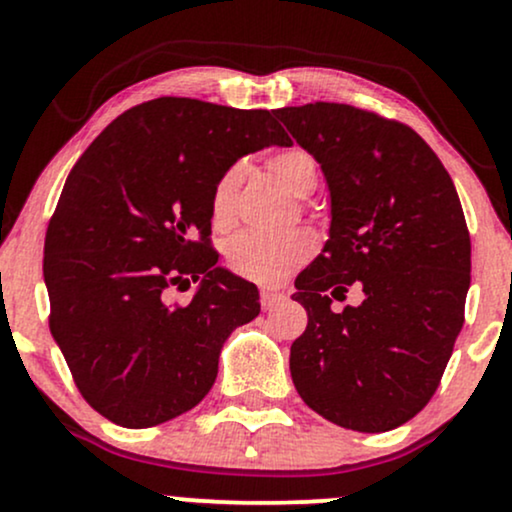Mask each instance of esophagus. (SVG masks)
<instances>
[{
  "label": "esophagus",
  "instance_id": "34e87169",
  "mask_svg": "<svg viewBox=\"0 0 512 512\" xmlns=\"http://www.w3.org/2000/svg\"><path fill=\"white\" fill-rule=\"evenodd\" d=\"M260 303H262L264 310H272V308H276V305L286 303V293L279 291V289H262Z\"/></svg>",
  "mask_w": 512,
  "mask_h": 512
}]
</instances>
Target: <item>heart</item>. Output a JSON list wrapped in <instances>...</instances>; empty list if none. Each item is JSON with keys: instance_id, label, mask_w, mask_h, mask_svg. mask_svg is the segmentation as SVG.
Instances as JSON below:
<instances>
[{"instance_id": "1", "label": "heart", "mask_w": 512, "mask_h": 512, "mask_svg": "<svg viewBox=\"0 0 512 512\" xmlns=\"http://www.w3.org/2000/svg\"><path fill=\"white\" fill-rule=\"evenodd\" d=\"M269 170L293 197H308L317 185V163L305 149L291 146L269 158ZM243 180V166H231L221 173L211 190V221L216 228L231 226L236 209V192ZM315 252V240L310 233L293 231L286 236H260V233H240L228 245V267L243 279L257 284H276L286 279L293 269L301 267Z\"/></svg>"}]
</instances>
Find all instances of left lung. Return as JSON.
Returning a JSON list of instances; mask_svg holds the SVG:
<instances>
[{"mask_svg": "<svg viewBox=\"0 0 512 512\" xmlns=\"http://www.w3.org/2000/svg\"><path fill=\"white\" fill-rule=\"evenodd\" d=\"M274 115L315 156L332 195L330 240L296 279L308 327L291 378L332 424L383 433L436 395L464 322L472 243L448 170L414 129L344 103ZM356 280L364 303L332 314Z\"/></svg>", "mask_w": 512, "mask_h": 512, "instance_id": "left-lung-1", "label": "left lung"}]
</instances>
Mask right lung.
Instances as JSON below:
<instances>
[{"label": "right lung", "instance_id": "1", "mask_svg": "<svg viewBox=\"0 0 512 512\" xmlns=\"http://www.w3.org/2000/svg\"><path fill=\"white\" fill-rule=\"evenodd\" d=\"M272 144L291 139L269 110L163 96L110 122L69 173L45 233L50 332L81 397L113 424L197 407L228 334L260 315L255 284L216 267L211 190ZM190 280L196 298L168 306Z\"/></svg>", "mask_w": 512, "mask_h": 512}]
</instances>
